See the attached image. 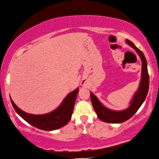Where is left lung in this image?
I'll use <instances>...</instances> for the list:
<instances>
[{"instance_id": "8db88e82", "label": "left lung", "mask_w": 159, "mask_h": 159, "mask_svg": "<svg viewBox=\"0 0 159 159\" xmlns=\"http://www.w3.org/2000/svg\"><path fill=\"white\" fill-rule=\"evenodd\" d=\"M126 43L132 47L139 56L142 60V78L140 81L139 87L134 94L130 102L129 107L122 111H113L105 107L103 104L98 100V99L93 93H90L91 101L93 108L95 111L98 118L102 121L108 122V123H121L126 120H129L143 103L148 94L149 89V75L148 71V65L144 54L130 40L126 39Z\"/></svg>"}]
</instances>
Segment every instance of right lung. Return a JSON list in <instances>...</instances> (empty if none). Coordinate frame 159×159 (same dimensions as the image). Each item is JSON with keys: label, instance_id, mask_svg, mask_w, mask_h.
Segmentation results:
<instances>
[{"label": "right lung", "instance_id": "right-lung-1", "mask_svg": "<svg viewBox=\"0 0 159 159\" xmlns=\"http://www.w3.org/2000/svg\"><path fill=\"white\" fill-rule=\"evenodd\" d=\"M78 91L77 88L68 94L61 105L54 111L39 115L26 113L18 108L11 99V102L16 112L28 123L41 130H53L65 126L71 119Z\"/></svg>", "mask_w": 159, "mask_h": 159}]
</instances>
